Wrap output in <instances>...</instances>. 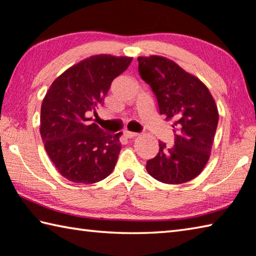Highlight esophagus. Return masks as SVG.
<instances>
[{
  "label": "esophagus",
  "instance_id": "34e87169",
  "mask_svg": "<svg viewBox=\"0 0 256 256\" xmlns=\"http://www.w3.org/2000/svg\"><path fill=\"white\" fill-rule=\"evenodd\" d=\"M124 136L128 138H136L138 136V133L131 132V131H124Z\"/></svg>",
  "mask_w": 256,
  "mask_h": 256
}]
</instances>
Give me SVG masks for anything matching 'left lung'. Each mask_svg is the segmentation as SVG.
Wrapping results in <instances>:
<instances>
[{"label":"left lung","instance_id":"obj_1","mask_svg":"<svg viewBox=\"0 0 256 256\" xmlns=\"http://www.w3.org/2000/svg\"><path fill=\"white\" fill-rule=\"evenodd\" d=\"M138 72L156 97L159 112L172 120L174 143L159 142V153L146 162L148 174L169 184L196 178L210 156L218 124L215 100L205 84L160 56L138 57Z\"/></svg>","mask_w":256,"mask_h":256}]
</instances>
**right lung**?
Segmentation results:
<instances>
[{
    "mask_svg": "<svg viewBox=\"0 0 256 256\" xmlns=\"http://www.w3.org/2000/svg\"><path fill=\"white\" fill-rule=\"evenodd\" d=\"M131 57L97 54L82 60L51 84L41 105L40 134L59 174L75 184H95L112 174L120 136L104 132L88 118L96 114Z\"/></svg>",
    "mask_w": 256,
    "mask_h": 256,
    "instance_id": "right-lung-1",
    "label": "right lung"
}]
</instances>
